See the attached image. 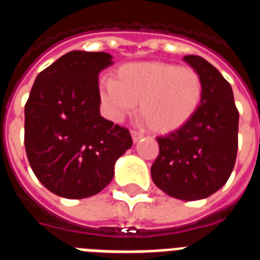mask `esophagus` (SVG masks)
Returning <instances> with one entry per match:
<instances>
[{"label": "esophagus", "instance_id": "1", "mask_svg": "<svg viewBox=\"0 0 260 260\" xmlns=\"http://www.w3.org/2000/svg\"><path fill=\"white\" fill-rule=\"evenodd\" d=\"M132 137H133V141L134 142H138L143 137V133L142 132H137V130H132Z\"/></svg>", "mask_w": 260, "mask_h": 260}]
</instances>
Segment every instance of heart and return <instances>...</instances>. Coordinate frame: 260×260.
Instances as JSON below:
<instances>
[{
	"instance_id": "1",
	"label": "heart",
	"mask_w": 260,
	"mask_h": 260,
	"mask_svg": "<svg viewBox=\"0 0 260 260\" xmlns=\"http://www.w3.org/2000/svg\"><path fill=\"white\" fill-rule=\"evenodd\" d=\"M103 107L114 120L138 113L151 130L169 133L182 127L196 114L203 99V80L192 67L164 61L123 64L115 79L99 84Z\"/></svg>"
}]
</instances>
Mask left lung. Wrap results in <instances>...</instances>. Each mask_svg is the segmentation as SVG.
Listing matches in <instances>:
<instances>
[{
    "mask_svg": "<svg viewBox=\"0 0 260 260\" xmlns=\"http://www.w3.org/2000/svg\"><path fill=\"white\" fill-rule=\"evenodd\" d=\"M203 80V99L188 123L158 137L151 178L178 200H201L227 182L238 153L239 111L231 84L201 56H184Z\"/></svg>",
    "mask_w": 260,
    "mask_h": 260,
    "instance_id": "1",
    "label": "left lung"
}]
</instances>
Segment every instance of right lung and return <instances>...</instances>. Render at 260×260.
I'll list each match as a JSON object with an SVG mask.
<instances>
[{"instance_id": "1", "label": "right lung", "mask_w": 260, "mask_h": 260, "mask_svg": "<svg viewBox=\"0 0 260 260\" xmlns=\"http://www.w3.org/2000/svg\"><path fill=\"white\" fill-rule=\"evenodd\" d=\"M111 59L106 52H68L37 75L25 105L28 161L39 181L60 197L101 192L133 145L127 128L99 113L98 76Z\"/></svg>"}]
</instances>
